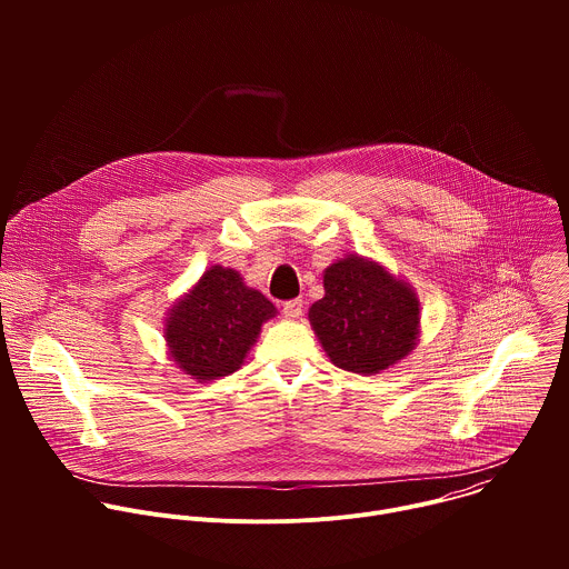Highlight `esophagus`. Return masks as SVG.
<instances>
[{
	"instance_id": "obj_1",
	"label": "esophagus",
	"mask_w": 569,
	"mask_h": 569,
	"mask_svg": "<svg viewBox=\"0 0 569 569\" xmlns=\"http://www.w3.org/2000/svg\"><path fill=\"white\" fill-rule=\"evenodd\" d=\"M281 310H283L286 319H299V317H301V310H303V301H301V299H292V301H286Z\"/></svg>"
}]
</instances>
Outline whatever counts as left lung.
I'll return each mask as SVG.
<instances>
[{
  "mask_svg": "<svg viewBox=\"0 0 569 569\" xmlns=\"http://www.w3.org/2000/svg\"><path fill=\"white\" fill-rule=\"evenodd\" d=\"M321 279L323 297L308 321L336 367L376 376L417 349L421 299L408 279L360 254L336 259Z\"/></svg>",
  "mask_w": 569,
  "mask_h": 569,
  "instance_id": "8db88e82",
  "label": "left lung"
}]
</instances>
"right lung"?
Here are the masks:
<instances>
[{"instance_id": "1", "label": "right lung", "mask_w": 569, "mask_h": 569, "mask_svg": "<svg viewBox=\"0 0 569 569\" xmlns=\"http://www.w3.org/2000/svg\"><path fill=\"white\" fill-rule=\"evenodd\" d=\"M277 312L274 303L250 288L238 270L211 266L161 321L167 356L187 378L213 382L240 369L263 323Z\"/></svg>"}]
</instances>
